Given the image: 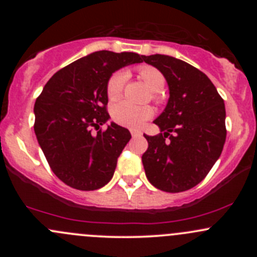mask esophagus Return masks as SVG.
I'll return each mask as SVG.
<instances>
[{"instance_id":"obj_1","label":"esophagus","mask_w":257,"mask_h":257,"mask_svg":"<svg viewBox=\"0 0 257 257\" xmlns=\"http://www.w3.org/2000/svg\"><path fill=\"white\" fill-rule=\"evenodd\" d=\"M131 134H132V137H133V138H137V137H141L142 136L141 132H139V131H134V129H132Z\"/></svg>"}]
</instances>
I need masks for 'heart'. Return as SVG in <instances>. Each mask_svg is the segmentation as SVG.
I'll return each mask as SVG.
<instances>
[{"label": "heart", "instance_id": "heart-1", "mask_svg": "<svg viewBox=\"0 0 257 257\" xmlns=\"http://www.w3.org/2000/svg\"><path fill=\"white\" fill-rule=\"evenodd\" d=\"M139 77L148 85L152 92H160L164 87V76L157 68L150 66H143L138 71ZM126 74L124 72H115L110 76L107 83V95L109 99H116L123 90ZM153 115V109L149 105H136L132 103L119 102L113 105L112 119L115 123L128 128H139L145 120Z\"/></svg>", "mask_w": 257, "mask_h": 257}]
</instances>
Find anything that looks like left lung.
I'll return each instance as SVG.
<instances>
[{"instance_id": "left-lung-1", "label": "left lung", "mask_w": 257, "mask_h": 257, "mask_svg": "<svg viewBox=\"0 0 257 257\" xmlns=\"http://www.w3.org/2000/svg\"><path fill=\"white\" fill-rule=\"evenodd\" d=\"M162 72L169 99L154 120L162 133L144 136L148 149L142 157L152 185L180 193L198 185L219 159L226 139L224 99L206 74L191 64L165 56H143Z\"/></svg>"}]
</instances>
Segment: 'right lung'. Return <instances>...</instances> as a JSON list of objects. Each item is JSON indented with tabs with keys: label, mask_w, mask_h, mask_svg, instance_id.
I'll list each match as a JSON object with an SVG mask.
<instances>
[{
	"label": "right lung",
	"mask_w": 257,
	"mask_h": 257,
	"mask_svg": "<svg viewBox=\"0 0 257 257\" xmlns=\"http://www.w3.org/2000/svg\"><path fill=\"white\" fill-rule=\"evenodd\" d=\"M133 52L98 51L59 69L35 103V133L52 172L78 190H97L110 181L116 160L132 136L107 123V83L118 69L142 63Z\"/></svg>",
	"instance_id": "right-lung-1"
}]
</instances>
